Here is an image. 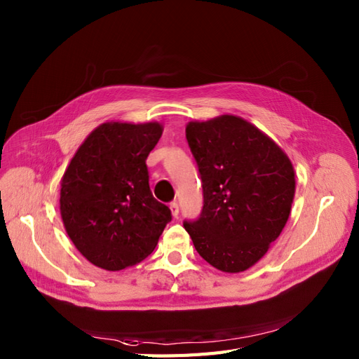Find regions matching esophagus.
I'll return each mask as SVG.
<instances>
[{
    "mask_svg": "<svg viewBox=\"0 0 359 359\" xmlns=\"http://www.w3.org/2000/svg\"><path fill=\"white\" fill-rule=\"evenodd\" d=\"M170 210H171L172 217H177L179 216V204L176 201H171L170 203Z\"/></svg>",
    "mask_w": 359,
    "mask_h": 359,
    "instance_id": "1",
    "label": "esophagus"
}]
</instances>
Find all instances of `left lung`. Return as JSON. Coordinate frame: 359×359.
<instances>
[{
	"mask_svg": "<svg viewBox=\"0 0 359 359\" xmlns=\"http://www.w3.org/2000/svg\"><path fill=\"white\" fill-rule=\"evenodd\" d=\"M187 140L203 182V210L183 226L200 257L240 273L255 265L291 213L295 172L283 150L233 114L189 122Z\"/></svg>",
	"mask_w": 359,
	"mask_h": 359,
	"instance_id": "8db88e82",
	"label": "left lung"
}]
</instances>
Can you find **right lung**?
I'll use <instances>...</instances> for the list:
<instances>
[{
  "label": "right lung",
  "mask_w": 359,
  "mask_h": 359,
  "mask_svg": "<svg viewBox=\"0 0 359 359\" xmlns=\"http://www.w3.org/2000/svg\"><path fill=\"white\" fill-rule=\"evenodd\" d=\"M163 135L158 122H106L77 149L61 180L68 237L94 265L119 271L154 252L171 221L154 198L146 159Z\"/></svg>",
  "instance_id": "add662e5"
}]
</instances>
